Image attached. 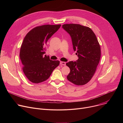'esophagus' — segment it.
Listing matches in <instances>:
<instances>
[{
  "label": "esophagus",
  "instance_id": "1",
  "mask_svg": "<svg viewBox=\"0 0 123 123\" xmlns=\"http://www.w3.org/2000/svg\"><path fill=\"white\" fill-rule=\"evenodd\" d=\"M60 64L61 65L65 66V65H66V62H63V61H60Z\"/></svg>",
  "mask_w": 123,
  "mask_h": 123
}]
</instances>
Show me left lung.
Segmentation results:
<instances>
[{
  "label": "left lung",
  "mask_w": 123,
  "mask_h": 123,
  "mask_svg": "<svg viewBox=\"0 0 123 123\" xmlns=\"http://www.w3.org/2000/svg\"><path fill=\"white\" fill-rule=\"evenodd\" d=\"M62 28L71 37L73 48L78 57L76 61H69L67 76L73 84L82 86L88 83L94 74L101 57V48L95 33L89 27L77 24H66Z\"/></svg>",
  "instance_id": "left-lung-1"
}]
</instances>
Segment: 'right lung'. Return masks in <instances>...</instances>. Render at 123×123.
I'll use <instances>...</instances> for the list:
<instances>
[{"instance_id":"right-lung-1","label":"right lung","mask_w":123,"mask_h":123,"mask_svg":"<svg viewBox=\"0 0 123 123\" xmlns=\"http://www.w3.org/2000/svg\"><path fill=\"white\" fill-rule=\"evenodd\" d=\"M61 25H44L37 26L27 33L20 50L23 72L32 83H39L47 80L60 61L51 60L43 55L49 38Z\"/></svg>"}]
</instances>
